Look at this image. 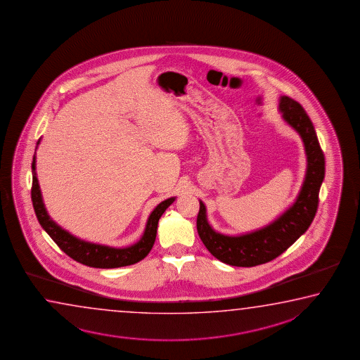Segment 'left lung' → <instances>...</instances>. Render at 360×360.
I'll use <instances>...</instances> for the list:
<instances>
[{
	"label": "left lung",
	"mask_w": 360,
	"mask_h": 360,
	"mask_svg": "<svg viewBox=\"0 0 360 360\" xmlns=\"http://www.w3.org/2000/svg\"><path fill=\"white\" fill-rule=\"evenodd\" d=\"M280 110L305 145L307 171L305 183L292 207L261 231L239 237L214 232L207 224L205 205L200 201L196 229L207 250L219 261L237 267H253L282 255L309 229L319 207V191L325 176V156L315 128L302 105L292 98H281Z\"/></svg>",
	"instance_id": "obj_1"
}]
</instances>
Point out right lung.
Segmentation results:
<instances>
[{
    "mask_svg": "<svg viewBox=\"0 0 360 360\" xmlns=\"http://www.w3.org/2000/svg\"><path fill=\"white\" fill-rule=\"evenodd\" d=\"M32 186H31V200L32 207L37 214V220L40 226H43L45 232L49 234L51 239L58 247L60 248L67 256L73 258L74 261L86 264L94 269H117L123 266H129L134 263L140 262L153 250L158 224L161 215L165 210L170 207L175 200V198H170L167 200L160 202L155 207L150 218L147 220L146 229L139 243L134 244L127 248H110L105 245L91 244L83 242L80 239L70 236L69 233L56 226L44 207L43 198L40 193V186L37 183V174H35V156L32 159Z\"/></svg>",
    "mask_w": 360,
    "mask_h": 360,
    "instance_id": "add662e5",
    "label": "right lung"
}]
</instances>
